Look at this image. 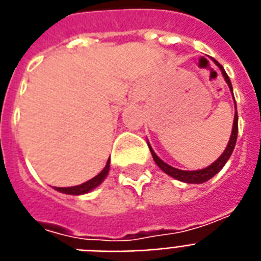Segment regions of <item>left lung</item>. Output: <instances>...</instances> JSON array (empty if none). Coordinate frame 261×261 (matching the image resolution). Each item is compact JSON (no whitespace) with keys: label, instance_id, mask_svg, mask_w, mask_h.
Listing matches in <instances>:
<instances>
[{"label":"left lung","instance_id":"left-lung-1","mask_svg":"<svg viewBox=\"0 0 261 261\" xmlns=\"http://www.w3.org/2000/svg\"><path fill=\"white\" fill-rule=\"evenodd\" d=\"M214 62L217 64L218 66H219V69L222 70V74H223V77H225L226 83L229 84L230 90H231V92H233V88H231V82H230L229 76H227V73L225 72V69H223V66L219 64L218 61H215L214 60ZM236 109H237V106H236ZM237 112V110H236ZM237 133H238V116L237 113H236V116H234V124H233V130H231V136H230V141L229 144H227V147H226L225 152L222 153L221 156L215 161V162L211 165V166L205 167V169H203V170H196V171H185V170H178V169H175V167H171L170 165H167V163H165L162 161V159L158 158V155L153 152L152 148L149 147V151H151V153H152V158L153 161H155V163L158 165L161 169H162L166 174H169L170 177H173V178L175 179H179V181H184V182H188V184H201V182H205V181H208L210 178H213L214 175L217 174L218 171H221V169L223 166H225V163L227 162V159L230 158V155L233 153V149H234V145H236V141H237Z\"/></svg>","mask_w":261,"mask_h":261}]
</instances>
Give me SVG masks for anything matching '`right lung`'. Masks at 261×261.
Instances as JSON below:
<instances>
[{
	"label": "right lung",
	"instance_id": "right-lung-1",
	"mask_svg": "<svg viewBox=\"0 0 261 261\" xmlns=\"http://www.w3.org/2000/svg\"><path fill=\"white\" fill-rule=\"evenodd\" d=\"M109 169H110V161L106 163V166L100 173H99L96 177H94L90 181L82 184V185H77V187H70V188H54L57 189L58 192H62V193H66V195H83V193H87V192L92 191L94 188H96L99 184L102 182L103 179L106 178V175L109 173Z\"/></svg>",
	"mask_w": 261,
	"mask_h": 261
}]
</instances>
